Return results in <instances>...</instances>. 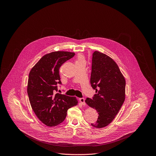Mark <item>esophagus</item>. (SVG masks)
<instances>
[{
	"label": "esophagus",
	"mask_w": 156,
	"mask_h": 156,
	"mask_svg": "<svg viewBox=\"0 0 156 156\" xmlns=\"http://www.w3.org/2000/svg\"><path fill=\"white\" fill-rule=\"evenodd\" d=\"M80 102H81V104L83 105H86V103H85V99H84V98H80Z\"/></svg>",
	"instance_id": "34e87169"
}]
</instances>
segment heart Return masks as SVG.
I'll list each match as a JSON object with an SVG mask.
<instances>
[{
  "instance_id": "obj_1",
  "label": "heart",
  "mask_w": 156,
  "mask_h": 156,
  "mask_svg": "<svg viewBox=\"0 0 156 156\" xmlns=\"http://www.w3.org/2000/svg\"><path fill=\"white\" fill-rule=\"evenodd\" d=\"M81 60H84V57L83 55L81 54H78L77 56V59H76V62L78 61H81Z\"/></svg>"
}]
</instances>
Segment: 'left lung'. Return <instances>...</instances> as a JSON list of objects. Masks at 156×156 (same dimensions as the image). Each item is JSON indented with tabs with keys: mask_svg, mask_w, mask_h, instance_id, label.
<instances>
[{
	"mask_svg": "<svg viewBox=\"0 0 156 156\" xmlns=\"http://www.w3.org/2000/svg\"><path fill=\"white\" fill-rule=\"evenodd\" d=\"M90 83L96 94L85 102L99 114L97 121L91 125L104 128L115 119L125 101V80L112 58L95 51L93 54Z\"/></svg>",
	"mask_w": 156,
	"mask_h": 156,
	"instance_id": "8db88e82",
	"label": "left lung"
}]
</instances>
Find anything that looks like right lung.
<instances>
[{
  "label": "right lung",
  "instance_id": "add662e5",
  "mask_svg": "<svg viewBox=\"0 0 156 156\" xmlns=\"http://www.w3.org/2000/svg\"><path fill=\"white\" fill-rule=\"evenodd\" d=\"M75 54L65 51L46 54L30 72L27 92L30 104L40 121L48 126H55L63 122L68 109L78 104L75 97L55 94L57 84H62L59 69Z\"/></svg>",
  "mask_w": 156,
  "mask_h": 156
}]
</instances>
